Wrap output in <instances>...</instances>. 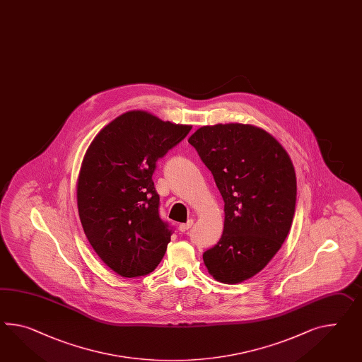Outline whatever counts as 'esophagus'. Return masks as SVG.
Returning <instances> with one entry per match:
<instances>
[{
  "instance_id": "esophagus-1",
  "label": "esophagus",
  "mask_w": 362,
  "mask_h": 362,
  "mask_svg": "<svg viewBox=\"0 0 362 362\" xmlns=\"http://www.w3.org/2000/svg\"><path fill=\"white\" fill-rule=\"evenodd\" d=\"M192 225H194V220H188L185 223H180V225H179V230H180L182 233H185L187 230L191 229Z\"/></svg>"
}]
</instances>
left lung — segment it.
Here are the masks:
<instances>
[{
  "mask_svg": "<svg viewBox=\"0 0 362 362\" xmlns=\"http://www.w3.org/2000/svg\"><path fill=\"white\" fill-rule=\"evenodd\" d=\"M225 203L223 233L203 254L217 281L242 282L271 262L291 230L296 173L280 142L250 124H216L188 139Z\"/></svg>",
  "mask_w": 362,
  "mask_h": 362,
  "instance_id": "left-lung-1",
  "label": "left lung"
}]
</instances>
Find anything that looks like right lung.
Returning a JSON list of instances; mask_svg holds the SVG:
<instances>
[{"mask_svg":"<svg viewBox=\"0 0 362 362\" xmlns=\"http://www.w3.org/2000/svg\"><path fill=\"white\" fill-rule=\"evenodd\" d=\"M191 128L128 111L98 133L83 157L77 182L81 223L98 256L123 277L153 272L166 252L173 230L159 217L151 177L157 160Z\"/></svg>","mask_w":362,"mask_h":362,"instance_id":"right-lung-1","label":"right lung"}]
</instances>
